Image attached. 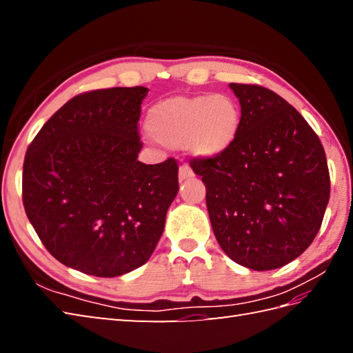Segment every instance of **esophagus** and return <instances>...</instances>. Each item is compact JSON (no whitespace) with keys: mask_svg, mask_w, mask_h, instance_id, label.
<instances>
[{"mask_svg":"<svg viewBox=\"0 0 353 353\" xmlns=\"http://www.w3.org/2000/svg\"><path fill=\"white\" fill-rule=\"evenodd\" d=\"M191 177H194L192 170L188 167V165H182V167L179 168V181L183 182L186 179H191Z\"/></svg>","mask_w":353,"mask_h":353,"instance_id":"esophagus-1","label":"esophagus"}]
</instances>
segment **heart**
<instances>
[{
	"label": "heart",
	"mask_w": 353,
	"mask_h": 353,
	"mask_svg": "<svg viewBox=\"0 0 353 353\" xmlns=\"http://www.w3.org/2000/svg\"><path fill=\"white\" fill-rule=\"evenodd\" d=\"M145 127L163 145H183L196 159H216L236 142L241 109L228 94L176 95L150 108Z\"/></svg>",
	"instance_id": "1"
}]
</instances>
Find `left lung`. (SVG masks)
Here are the masks:
<instances>
[{
	"instance_id": "1",
	"label": "left lung",
	"mask_w": 353,
	"mask_h": 353,
	"mask_svg": "<svg viewBox=\"0 0 353 353\" xmlns=\"http://www.w3.org/2000/svg\"><path fill=\"white\" fill-rule=\"evenodd\" d=\"M241 129L229 152L194 159L223 252L236 264L274 270L308 249L323 221L331 181L326 154L305 118L258 85L230 83Z\"/></svg>"
}]
</instances>
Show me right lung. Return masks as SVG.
<instances>
[{
  "label": "right lung",
  "mask_w": 353,
  "mask_h": 353,
  "mask_svg": "<svg viewBox=\"0 0 353 353\" xmlns=\"http://www.w3.org/2000/svg\"><path fill=\"white\" fill-rule=\"evenodd\" d=\"M144 86L74 97L28 145L26 214L47 250L81 273L115 277L144 265L179 191L177 163L138 161Z\"/></svg>",
  "instance_id": "right-lung-1"
}]
</instances>
